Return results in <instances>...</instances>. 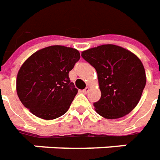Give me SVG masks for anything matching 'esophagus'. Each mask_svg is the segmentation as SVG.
Masks as SVG:
<instances>
[{
    "mask_svg": "<svg viewBox=\"0 0 160 160\" xmlns=\"http://www.w3.org/2000/svg\"><path fill=\"white\" fill-rule=\"evenodd\" d=\"M88 92H89V88H88V87H87L86 88H84L83 90H82V93H88Z\"/></svg>",
    "mask_w": 160,
    "mask_h": 160,
    "instance_id": "34e87169",
    "label": "esophagus"
}]
</instances>
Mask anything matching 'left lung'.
<instances>
[{"label": "left lung", "mask_w": 160, "mask_h": 160, "mask_svg": "<svg viewBox=\"0 0 160 160\" xmlns=\"http://www.w3.org/2000/svg\"><path fill=\"white\" fill-rule=\"evenodd\" d=\"M95 68L101 97L93 104L95 111L106 119H118L138 104L146 85V73L135 54L118 45L102 44L82 52Z\"/></svg>", "instance_id": "left-lung-1"}]
</instances>
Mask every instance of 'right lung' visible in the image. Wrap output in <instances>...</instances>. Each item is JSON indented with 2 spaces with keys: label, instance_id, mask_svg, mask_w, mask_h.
<instances>
[{
  "label": "right lung",
  "instance_id": "obj_1",
  "mask_svg": "<svg viewBox=\"0 0 160 160\" xmlns=\"http://www.w3.org/2000/svg\"><path fill=\"white\" fill-rule=\"evenodd\" d=\"M79 59L78 50L62 45L33 53L17 76V93L22 104L44 120L64 115L78 93L68 73Z\"/></svg>",
  "mask_w": 160,
  "mask_h": 160
}]
</instances>
